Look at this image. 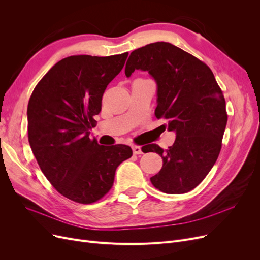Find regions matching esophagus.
Wrapping results in <instances>:
<instances>
[{
  "instance_id": "34e87169",
  "label": "esophagus",
  "mask_w": 260,
  "mask_h": 260,
  "mask_svg": "<svg viewBox=\"0 0 260 260\" xmlns=\"http://www.w3.org/2000/svg\"><path fill=\"white\" fill-rule=\"evenodd\" d=\"M132 148H133V153H134L135 155L142 154V148H141V146H139V145H134V146H132Z\"/></svg>"
}]
</instances>
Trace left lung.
<instances>
[{
	"instance_id": "8db88e82",
	"label": "left lung",
	"mask_w": 260,
	"mask_h": 260,
	"mask_svg": "<svg viewBox=\"0 0 260 260\" xmlns=\"http://www.w3.org/2000/svg\"><path fill=\"white\" fill-rule=\"evenodd\" d=\"M135 70L148 72L155 79V116L167 120L165 129L176 132L168 149L155 143L144 149L163 160L151 182L163 193H187L206 178L219 156L228 122L222 90L206 63L167 42L134 50L125 65L126 77Z\"/></svg>"
}]
</instances>
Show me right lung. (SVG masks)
<instances>
[{"label": "right lung", "mask_w": 260, "mask_h": 260, "mask_svg": "<svg viewBox=\"0 0 260 260\" xmlns=\"http://www.w3.org/2000/svg\"><path fill=\"white\" fill-rule=\"evenodd\" d=\"M127 56L62 59L30 95L27 119L32 153L51 185L75 202L100 200L112 188L118 166L133 155L127 145L104 146L89 138L103 93Z\"/></svg>", "instance_id": "add662e5"}]
</instances>
